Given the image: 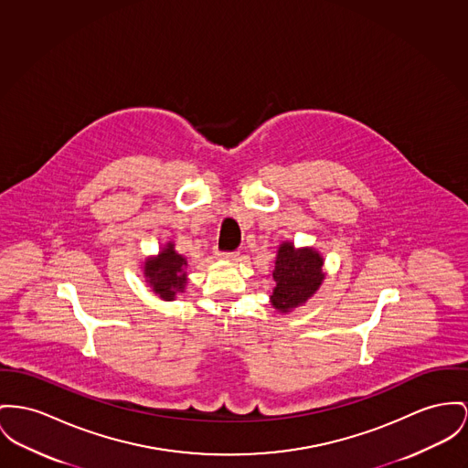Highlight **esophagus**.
<instances>
[{"label": "esophagus", "instance_id": "34e87169", "mask_svg": "<svg viewBox=\"0 0 468 468\" xmlns=\"http://www.w3.org/2000/svg\"><path fill=\"white\" fill-rule=\"evenodd\" d=\"M219 259H225V261H236L238 259V251H217Z\"/></svg>", "mask_w": 468, "mask_h": 468}]
</instances>
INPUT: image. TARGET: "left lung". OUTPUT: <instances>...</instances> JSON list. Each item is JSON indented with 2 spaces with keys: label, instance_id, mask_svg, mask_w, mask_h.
Masks as SVG:
<instances>
[{
  "label": "left lung",
  "instance_id": "left-lung-1",
  "mask_svg": "<svg viewBox=\"0 0 468 468\" xmlns=\"http://www.w3.org/2000/svg\"><path fill=\"white\" fill-rule=\"evenodd\" d=\"M323 257L314 249H294L285 241L279 247L273 281L275 289L270 296L271 305L282 314L303 305L324 281Z\"/></svg>",
  "mask_w": 468,
  "mask_h": 468
}]
</instances>
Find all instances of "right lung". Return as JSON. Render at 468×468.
I'll use <instances>...</instances> for the list:
<instances>
[{
	"instance_id": "obj_1",
	"label": "right lung",
	"mask_w": 468,
	"mask_h": 468,
	"mask_svg": "<svg viewBox=\"0 0 468 468\" xmlns=\"http://www.w3.org/2000/svg\"><path fill=\"white\" fill-rule=\"evenodd\" d=\"M186 266V259L174 250V243H166L156 257L145 259L144 277L161 300L172 302L179 292H185Z\"/></svg>"
}]
</instances>
